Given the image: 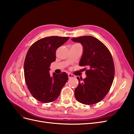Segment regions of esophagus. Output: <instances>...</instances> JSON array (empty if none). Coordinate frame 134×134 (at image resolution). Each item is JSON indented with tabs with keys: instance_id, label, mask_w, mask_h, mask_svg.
Listing matches in <instances>:
<instances>
[{
	"instance_id": "esophagus-1",
	"label": "esophagus",
	"mask_w": 134,
	"mask_h": 134,
	"mask_svg": "<svg viewBox=\"0 0 134 134\" xmlns=\"http://www.w3.org/2000/svg\"><path fill=\"white\" fill-rule=\"evenodd\" d=\"M68 77H69V78H75V76L73 74L69 73L68 74Z\"/></svg>"
}]
</instances>
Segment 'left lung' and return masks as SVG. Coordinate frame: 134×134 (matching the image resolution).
I'll use <instances>...</instances> for the list:
<instances>
[{
	"label": "left lung",
	"mask_w": 134,
	"mask_h": 134,
	"mask_svg": "<svg viewBox=\"0 0 134 134\" xmlns=\"http://www.w3.org/2000/svg\"><path fill=\"white\" fill-rule=\"evenodd\" d=\"M82 44L83 53L79 65L85 68L87 77L79 81L75 89L76 99L81 103L91 105L102 100L110 90L115 76L112 56L107 47L99 40L91 36L71 39ZM87 69L86 70V69Z\"/></svg>",
	"instance_id": "left-lung-1"
}]
</instances>
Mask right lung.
<instances>
[{
	"label": "right lung",
	"mask_w": 134,
	"mask_h": 134,
	"mask_svg": "<svg viewBox=\"0 0 134 134\" xmlns=\"http://www.w3.org/2000/svg\"><path fill=\"white\" fill-rule=\"evenodd\" d=\"M69 37L50 36L35 42L28 50L24 63L26 83L31 94L42 103L53 102L68 80L66 72L61 74L49 71L51 63L56 60V51L65 43Z\"/></svg>",
	"instance_id": "right-lung-1"
}]
</instances>
